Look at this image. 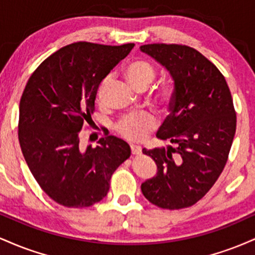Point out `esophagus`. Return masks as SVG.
Returning <instances> with one entry per match:
<instances>
[{
  "label": "esophagus",
  "instance_id": "obj_1",
  "mask_svg": "<svg viewBox=\"0 0 255 255\" xmlns=\"http://www.w3.org/2000/svg\"><path fill=\"white\" fill-rule=\"evenodd\" d=\"M130 150H131V153H133V154H140V153H141V146L131 144L130 145Z\"/></svg>",
  "mask_w": 255,
  "mask_h": 255
}]
</instances>
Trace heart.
I'll return each instance as SVG.
<instances>
[{
	"label": "heart",
	"mask_w": 255,
	"mask_h": 255,
	"mask_svg": "<svg viewBox=\"0 0 255 255\" xmlns=\"http://www.w3.org/2000/svg\"><path fill=\"white\" fill-rule=\"evenodd\" d=\"M125 77L131 86L135 90L146 87L153 81L156 77V71L150 63L144 60H135L128 63L125 68ZM109 79H104L98 90V99L103 101L104 92ZM172 96V89L170 86L163 87L159 92V99L163 102H168ZM156 126V120L148 113L131 114L125 116L118 124V131L126 139L131 141H140L144 140L147 134L153 129Z\"/></svg>",
	"instance_id": "b5f03b06"
}]
</instances>
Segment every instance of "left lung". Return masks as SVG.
<instances>
[{"label":"left lung","mask_w":255,"mask_h":255,"mask_svg":"<svg viewBox=\"0 0 255 255\" xmlns=\"http://www.w3.org/2000/svg\"><path fill=\"white\" fill-rule=\"evenodd\" d=\"M140 50L174 80L169 115L157 137L176 145L142 150L158 170L141 192L158 207L184 209L200 200L223 171L236 130L233 98L217 67L191 46L146 44Z\"/></svg>","instance_id":"left-lung-1"}]
</instances>
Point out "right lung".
Segmentation results:
<instances>
[{
  "label": "right lung",
  "instance_id": "add662e5",
  "mask_svg": "<svg viewBox=\"0 0 255 255\" xmlns=\"http://www.w3.org/2000/svg\"><path fill=\"white\" fill-rule=\"evenodd\" d=\"M134 44L78 42L44 60L19 105V142L40 188L57 204L89 207L108 194L114 171L130 156L127 142L105 134L96 147L79 145L99 85Z\"/></svg>",
  "mask_w": 255,
  "mask_h": 255
}]
</instances>
